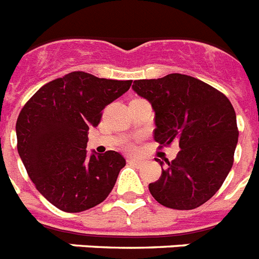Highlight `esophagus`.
I'll list each match as a JSON object with an SVG mask.
<instances>
[{"label": "esophagus", "instance_id": "esophagus-1", "mask_svg": "<svg viewBox=\"0 0 259 259\" xmlns=\"http://www.w3.org/2000/svg\"><path fill=\"white\" fill-rule=\"evenodd\" d=\"M127 162H129L130 164H141V160L136 159V158H129V159H127Z\"/></svg>", "mask_w": 259, "mask_h": 259}]
</instances>
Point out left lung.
Segmentation results:
<instances>
[{"label": "left lung", "instance_id": "8db88e82", "mask_svg": "<svg viewBox=\"0 0 259 259\" xmlns=\"http://www.w3.org/2000/svg\"><path fill=\"white\" fill-rule=\"evenodd\" d=\"M133 89L155 112L154 140L159 147L177 142L180 149L175 159L166 160L159 179L149 184L150 193L172 209L203 205L233 166L238 141L233 105L216 88L182 73L134 80Z\"/></svg>", "mask_w": 259, "mask_h": 259}]
</instances>
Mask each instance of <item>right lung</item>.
<instances>
[{
  "instance_id": "1",
  "label": "right lung",
  "mask_w": 259,
  "mask_h": 259,
  "mask_svg": "<svg viewBox=\"0 0 259 259\" xmlns=\"http://www.w3.org/2000/svg\"><path fill=\"white\" fill-rule=\"evenodd\" d=\"M132 81L75 71L45 84L19 113V156L36 190L60 210L96 207L113 190L125 158L113 150L87 155L88 132Z\"/></svg>"
}]
</instances>
